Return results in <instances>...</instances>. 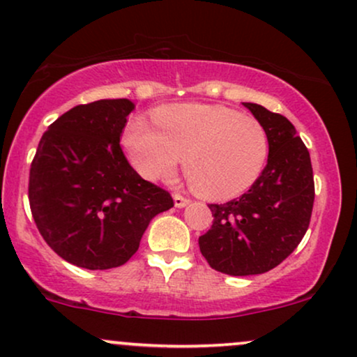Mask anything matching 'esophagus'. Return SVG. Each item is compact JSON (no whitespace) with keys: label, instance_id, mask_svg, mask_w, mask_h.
Returning <instances> with one entry per match:
<instances>
[{"label":"esophagus","instance_id":"esophagus-1","mask_svg":"<svg viewBox=\"0 0 357 357\" xmlns=\"http://www.w3.org/2000/svg\"><path fill=\"white\" fill-rule=\"evenodd\" d=\"M174 204H175V206H178V208H182V206L190 204V199L183 197L182 193H174Z\"/></svg>","mask_w":357,"mask_h":357}]
</instances>
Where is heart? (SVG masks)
Instances as JSON below:
<instances>
[{"instance_id":"obj_1","label":"heart","mask_w":357,"mask_h":357,"mask_svg":"<svg viewBox=\"0 0 357 357\" xmlns=\"http://www.w3.org/2000/svg\"><path fill=\"white\" fill-rule=\"evenodd\" d=\"M157 129L132 119L124 147L145 178L170 177L183 157V170L199 195L225 200L240 195L265 169L270 139L257 119L223 105L175 104L155 111Z\"/></svg>"}]
</instances>
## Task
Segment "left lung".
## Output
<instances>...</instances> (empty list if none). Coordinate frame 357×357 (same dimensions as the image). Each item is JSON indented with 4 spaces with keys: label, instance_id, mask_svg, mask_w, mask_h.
Masks as SVG:
<instances>
[{
    "label": "left lung",
    "instance_id": "1",
    "mask_svg": "<svg viewBox=\"0 0 357 357\" xmlns=\"http://www.w3.org/2000/svg\"><path fill=\"white\" fill-rule=\"evenodd\" d=\"M243 104L266 129L268 164L238 199L208 205L213 223L199 238L208 265L231 276L266 273L288 258L310 227L314 204L310 152L294 126L263 105Z\"/></svg>",
    "mask_w": 357,
    "mask_h": 357
}]
</instances>
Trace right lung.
I'll return each instance as SVG.
<instances>
[{
    "instance_id": "add662e5",
    "label": "right lung",
    "mask_w": 357,
    "mask_h": 357,
    "mask_svg": "<svg viewBox=\"0 0 357 357\" xmlns=\"http://www.w3.org/2000/svg\"><path fill=\"white\" fill-rule=\"evenodd\" d=\"M129 99L81 104L56 119L31 162L28 197L39 233L87 270L124 265L172 195L132 169L121 147Z\"/></svg>"
}]
</instances>
